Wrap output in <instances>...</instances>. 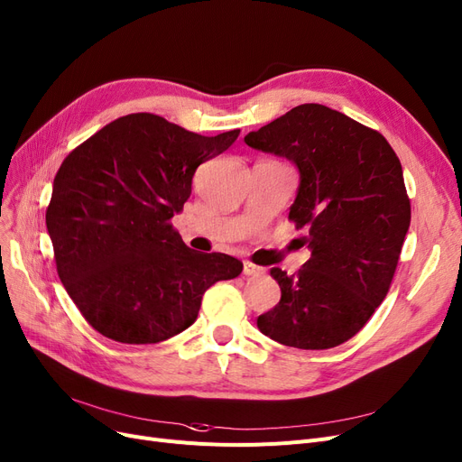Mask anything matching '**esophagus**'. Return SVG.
I'll list each match as a JSON object with an SVG mask.
<instances>
[{
  "label": "esophagus",
  "instance_id": "1",
  "mask_svg": "<svg viewBox=\"0 0 462 462\" xmlns=\"http://www.w3.org/2000/svg\"><path fill=\"white\" fill-rule=\"evenodd\" d=\"M243 273H245L246 276H260V274L265 273V269L260 267V265H254V263H250V262H245Z\"/></svg>",
  "mask_w": 462,
  "mask_h": 462
}]
</instances>
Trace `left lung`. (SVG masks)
I'll use <instances>...</instances> for the list:
<instances>
[{
	"label": "left lung",
	"instance_id": "left-lung-1",
	"mask_svg": "<svg viewBox=\"0 0 462 462\" xmlns=\"http://www.w3.org/2000/svg\"><path fill=\"white\" fill-rule=\"evenodd\" d=\"M245 142L298 167L288 217L307 229L301 245L310 250L298 274L271 269L281 301L257 328L286 346H337L372 319L393 282L411 221L400 159L383 134L322 104L295 106Z\"/></svg>",
	"mask_w": 462,
	"mask_h": 462
}]
</instances>
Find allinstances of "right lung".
Listing matches in <instances>:
<instances>
[{"instance_id": "obj_1", "label": "right lung", "mask_w": 462, "mask_h": 462, "mask_svg": "<svg viewBox=\"0 0 462 462\" xmlns=\"http://www.w3.org/2000/svg\"><path fill=\"white\" fill-rule=\"evenodd\" d=\"M238 133L200 136L131 114L64 159L47 231L60 281L98 334L128 345L169 339L197 320L212 284L243 273L236 257L188 248L171 224L199 164L224 153Z\"/></svg>"}]
</instances>
